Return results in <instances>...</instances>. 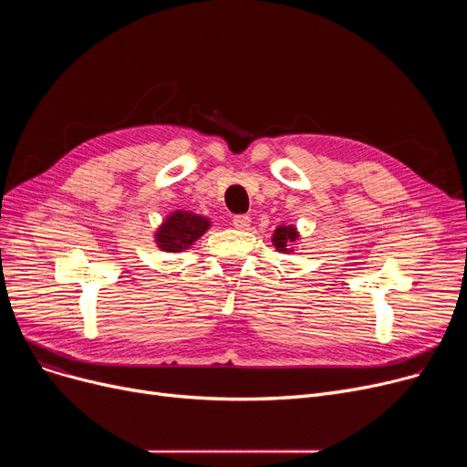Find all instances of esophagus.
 Here are the masks:
<instances>
[{"mask_svg": "<svg viewBox=\"0 0 467 467\" xmlns=\"http://www.w3.org/2000/svg\"><path fill=\"white\" fill-rule=\"evenodd\" d=\"M250 223H252V217H250V215H246V213H238V215H234V217H233V225H234L236 229H240V231L248 229V227H250Z\"/></svg>", "mask_w": 467, "mask_h": 467, "instance_id": "1", "label": "esophagus"}]
</instances>
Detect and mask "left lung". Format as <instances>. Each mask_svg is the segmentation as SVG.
<instances>
[{"label": "left lung", "instance_id": "left-lung-1", "mask_svg": "<svg viewBox=\"0 0 467 467\" xmlns=\"http://www.w3.org/2000/svg\"><path fill=\"white\" fill-rule=\"evenodd\" d=\"M297 240V233L293 227H280L276 229L273 242L275 246L278 248V252H287V246H291V242Z\"/></svg>", "mask_w": 467, "mask_h": 467}]
</instances>
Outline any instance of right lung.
I'll return each instance as SVG.
<instances>
[{
    "label": "right lung",
    "mask_w": 467,
    "mask_h": 467,
    "mask_svg": "<svg viewBox=\"0 0 467 467\" xmlns=\"http://www.w3.org/2000/svg\"><path fill=\"white\" fill-rule=\"evenodd\" d=\"M210 227V221L202 215L189 212H174L157 233V244L164 252L187 250L194 240H199Z\"/></svg>",
    "instance_id": "add662e5"
}]
</instances>
